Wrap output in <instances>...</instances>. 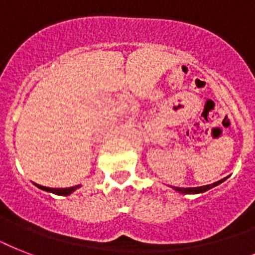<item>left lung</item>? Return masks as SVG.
<instances>
[{
	"label": "left lung",
	"mask_w": 255,
	"mask_h": 255,
	"mask_svg": "<svg viewBox=\"0 0 255 255\" xmlns=\"http://www.w3.org/2000/svg\"><path fill=\"white\" fill-rule=\"evenodd\" d=\"M225 178H222L220 181L213 182V184H210V185H205V186H197V188H174V190H177L180 193H185V194H192V193H202V192H205V190H209L210 188H213V186L218 185V184H221Z\"/></svg>",
	"instance_id": "left-lung-1"
}]
</instances>
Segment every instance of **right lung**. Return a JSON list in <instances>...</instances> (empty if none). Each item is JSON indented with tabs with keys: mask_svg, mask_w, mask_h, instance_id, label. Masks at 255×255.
Wrapping results in <instances>:
<instances>
[{
	"mask_svg": "<svg viewBox=\"0 0 255 255\" xmlns=\"http://www.w3.org/2000/svg\"><path fill=\"white\" fill-rule=\"evenodd\" d=\"M35 185L39 188V189H43V190H47V192H51V193H55V194H61V196H69L70 193H73L74 190L77 189V188H79V185L78 186H71V188H47V186H42V185H38V184H35Z\"/></svg>",
	"mask_w": 255,
	"mask_h": 255,
	"instance_id": "obj_1",
	"label": "right lung"
}]
</instances>
